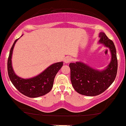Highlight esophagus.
Here are the masks:
<instances>
[{"instance_id":"34e87169","label":"esophagus","mask_w":126,"mask_h":126,"mask_svg":"<svg viewBox=\"0 0 126 126\" xmlns=\"http://www.w3.org/2000/svg\"><path fill=\"white\" fill-rule=\"evenodd\" d=\"M71 61H72V58L71 57H69V56H67V57H66V58L64 59V62L66 63H69V62Z\"/></svg>"}]
</instances>
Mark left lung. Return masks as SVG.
<instances>
[{
	"label": "left lung",
	"instance_id": "left-lung-1",
	"mask_svg": "<svg viewBox=\"0 0 126 126\" xmlns=\"http://www.w3.org/2000/svg\"><path fill=\"white\" fill-rule=\"evenodd\" d=\"M99 43L108 47L111 60L103 70H95L80 62L69 64L72 85L76 92L86 96H96L102 94L112 84L117 72L118 62L116 49L112 40L104 32L99 33Z\"/></svg>",
	"mask_w": 126,
	"mask_h": 126
}]
</instances>
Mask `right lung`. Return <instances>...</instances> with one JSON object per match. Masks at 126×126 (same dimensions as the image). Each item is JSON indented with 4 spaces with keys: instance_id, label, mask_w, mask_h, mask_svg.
I'll list each match as a JSON object with an SVG mask.
<instances>
[{
    "instance_id": "1",
    "label": "right lung",
    "mask_w": 126,
    "mask_h": 126,
    "mask_svg": "<svg viewBox=\"0 0 126 126\" xmlns=\"http://www.w3.org/2000/svg\"><path fill=\"white\" fill-rule=\"evenodd\" d=\"M18 39L13 44L8 57V72L10 80L21 94L28 97L37 98L47 94L53 88L55 76L63 66V63L62 62L54 63L34 78L23 79L19 77L13 70L11 60L13 49Z\"/></svg>"
}]
</instances>
